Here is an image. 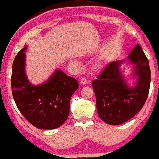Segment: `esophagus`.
Masks as SVG:
<instances>
[{"label": "esophagus", "mask_w": 159, "mask_h": 159, "mask_svg": "<svg viewBox=\"0 0 159 159\" xmlns=\"http://www.w3.org/2000/svg\"><path fill=\"white\" fill-rule=\"evenodd\" d=\"M80 83H81V84H87V78H81V80H80Z\"/></svg>", "instance_id": "34e87169"}]
</instances>
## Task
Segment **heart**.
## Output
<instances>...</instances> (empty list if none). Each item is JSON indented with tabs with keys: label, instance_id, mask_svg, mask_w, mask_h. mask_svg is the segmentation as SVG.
<instances>
[{
	"label": "heart",
	"instance_id": "1",
	"mask_svg": "<svg viewBox=\"0 0 159 159\" xmlns=\"http://www.w3.org/2000/svg\"><path fill=\"white\" fill-rule=\"evenodd\" d=\"M71 64H72V66H75V67H78V66H79V63H78V61H72Z\"/></svg>",
	"mask_w": 159,
	"mask_h": 159
}]
</instances>
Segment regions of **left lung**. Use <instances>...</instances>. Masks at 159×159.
<instances>
[{
  "instance_id": "obj_1",
  "label": "left lung",
  "mask_w": 159,
  "mask_h": 159,
  "mask_svg": "<svg viewBox=\"0 0 159 159\" xmlns=\"http://www.w3.org/2000/svg\"><path fill=\"white\" fill-rule=\"evenodd\" d=\"M127 58L133 66V77L137 78L134 87L127 84L120 70L124 60L110 62L92 82L98 116L110 125H119L134 117L144 105L150 90L149 61L139 43Z\"/></svg>"
}]
</instances>
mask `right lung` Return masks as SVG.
<instances>
[{"label": "right lung", "mask_w": 159, "mask_h": 159, "mask_svg": "<svg viewBox=\"0 0 159 159\" xmlns=\"http://www.w3.org/2000/svg\"><path fill=\"white\" fill-rule=\"evenodd\" d=\"M26 49L18 52L13 61V98L20 113L32 125L42 129H56L67 119L70 99L78 83L75 78L57 70L43 84L32 85L25 72Z\"/></svg>", "instance_id": "add662e5"}]
</instances>
